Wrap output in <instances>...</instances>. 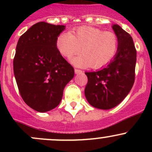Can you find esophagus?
Wrapping results in <instances>:
<instances>
[{
	"mask_svg": "<svg viewBox=\"0 0 152 152\" xmlns=\"http://www.w3.org/2000/svg\"><path fill=\"white\" fill-rule=\"evenodd\" d=\"M74 71H75V73H76V74H79V73H82V70H79V69H75Z\"/></svg>",
	"mask_w": 152,
	"mask_h": 152,
	"instance_id": "esophagus-1",
	"label": "esophagus"
}]
</instances>
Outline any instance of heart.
Here are the masks:
<instances>
[{"label": "heart", "mask_w": 152, "mask_h": 152, "mask_svg": "<svg viewBox=\"0 0 152 152\" xmlns=\"http://www.w3.org/2000/svg\"><path fill=\"white\" fill-rule=\"evenodd\" d=\"M56 47L62 56L70 58L79 53L83 54L71 59L72 64L78 67L101 69L114 59L119 48L118 35L111 31L92 26H81L73 29L72 33L62 32L56 39Z\"/></svg>", "instance_id": "b5f03b06"}]
</instances>
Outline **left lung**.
<instances>
[{"label":"left lung","mask_w":152,"mask_h":152,"mask_svg":"<svg viewBox=\"0 0 152 152\" xmlns=\"http://www.w3.org/2000/svg\"><path fill=\"white\" fill-rule=\"evenodd\" d=\"M112 27L119 39L117 54L104 68L85 73L88 79L86 99L90 105L101 110L119 104L130 92L135 78L137 51L132 38L120 26Z\"/></svg>","instance_id":"obj_1"}]
</instances>
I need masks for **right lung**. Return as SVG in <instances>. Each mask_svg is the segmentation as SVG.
I'll use <instances>...</instances> for the list:
<instances>
[{"mask_svg": "<svg viewBox=\"0 0 152 152\" xmlns=\"http://www.w3.org/2000/svg\"><path fill=\"white\" fill-rule=\"evenodd\" d=\"M62 25L39 22L19 38L13 61L20 96L28 107L45 113L57 107L63 90L74 76L73 67L56 47Z\"/></svg>", "mask_w": 152, "mask_h": 152, "instance_id": "obj_1", "label": "right lung"}]
</instances>
